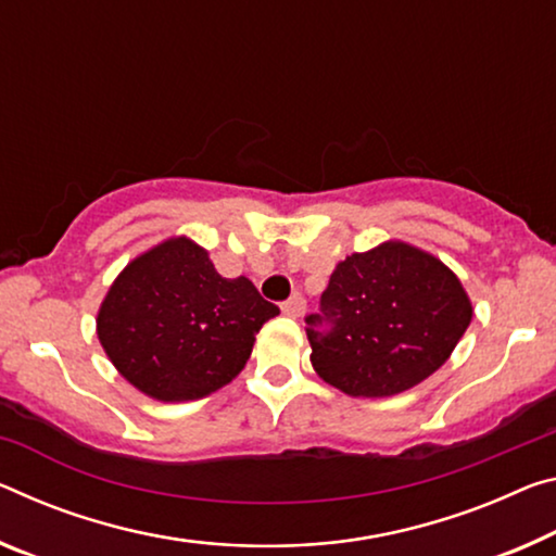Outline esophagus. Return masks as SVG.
I'll return each instance as SVG.
<instances>
[{"label": "esophagus", "mask_w": 556, "mask_h": 556, "mask_svg": "<svg viewBox=\"0 0 556 556\" xmlns=\"http://www.w3.org/2000/svg\"><path fill=\"white\" fill-rule=\"evenodd\" d=\"M304 309H306V299H304L302 294H299V292L289 296L287 302L281 304V312H285L287 316H294V319H296V316H302Z\"/></svg>", "instance_id": "esophagus-1"}]
</instances>
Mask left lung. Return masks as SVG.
<instances>
[{
  "instance_id": "8db88e82",
  "label": "left lung",
  "mask_w": 556,
  "mask_h": 556,
  "mask_svg": "<svg viewBox=\"0 0 556 556\" xmlns=\"http://www.w3.org/2000/svg\"><path fill=\"white\" fill-rule=\"evenodd\" d=\"M470 319V299L443 262L383 242L339 262L319 314L306 316L312 366L349 395L403 393L445 364Z\"/></svg>"
}]
</instances>
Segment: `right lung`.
Instances as JSON below:
<instances>
[{
    "label": "right lung",
    "mask_w": 556,
    "mask_h": 556,
    "mask_svg": "<svg viewBox=\"0 0 556 556\" xmlns=\"http://www.w3.org/2000/svg\"><path fill=\"white\" fill-rule=\"evenodd\" d=\"M277 314L250 279H225L202 247L173 237L121 271L96 331L128 383L180 403L230 383L252 354L254 333Z\"/></svg>",
    "instance_id": "1"
}]
</instances>
